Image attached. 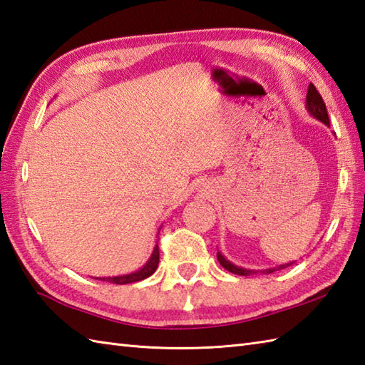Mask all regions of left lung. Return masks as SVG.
Returning a JSON list of instances; mask_svg holds the SVG:
<instances>
[{
  "label": "left lung",
  "instance_id": "obj_1",
  "mask_svg": "<svg viewBox=\"0 0 365 365\" xmlns=\"http://www.w3.org/2000/svg\"><path fill=\"white\" fill-rule=\"evenodd\" d=\"M307 108H308V112L312 116L317 118V120H320L324 124L329 125V118H328V112H327V107H325L324 99H322L320 93L317 91V88L314 86H312V83H309L308 93H307ZM217 261L221 262V266L224 269H227L228 272L236 274V275H242V277H247V275H252V274H258V272H261V274H272V272H275V270L284 269L287 266L294 264V262H287V264H282V266H278V267H270V269H264V270H250V269H244V267L235 266L233 262L228 261L221 252H217Z\"/></svg>",
  "mask_w": 365,
  "mask_h": 365
}]
</instances>
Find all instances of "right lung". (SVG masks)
<instances>
[{"mask_svg":"<svg viewBox=\"0 0 365 365\" xmlns=\"http://www.w3.org/2000/svg\"><path fill=\"white\" fill-rule=\"evenodd\" d=\"M158 261H160V252H158V244H155L154 252H152L149 261L141 269H138L137 272H132V274H127V275H120V277H98L96 279H103V282L115 283V284H127V283L141 282V279L148 278L155 272V269L158 266Z\"/></svg>","mask_w":365,"mask_h":365,"instance_id":"add662e5","label":"right lung"}]
</instances>
